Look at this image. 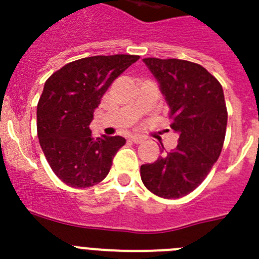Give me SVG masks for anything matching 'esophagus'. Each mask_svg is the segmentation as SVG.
<instances>
[{"mask_svg":"<svg viewBox=\"0 0 259 259\" xmlns=\"http://www.w3.org/2000/svg\"><path fill=\"white\" fill-rule=\"evenodd\" d=\"M130 140H132V142H134V144H141V142L144 141V138H142L141 136H137V134L130 136Z\"/></svg>","mask_w":259,"mask_h":259,"instance_id":"34e87169","label":"esophagus"}]
</instances>
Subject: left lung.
Segmentation results:
<instances>
[{
  "label": "left lung",
  "mask_w": 259,
  "mask_h": 259,
  "mask_svg": "<svg viewBox=\"0 0 259 259\" xmlns=\"http://www.w3.org/2000/svg\"><path fill=\"white\" fill-rule=\"evenodd\" d=\"M144 63L160 83L179 142L176 149L141 165V180L154 195L179 199L203 183L221 156L227 126L225 94L200 64L157 58Z\"/></svg>",
  "instance_id": "8db88e82"
}]
</instances>
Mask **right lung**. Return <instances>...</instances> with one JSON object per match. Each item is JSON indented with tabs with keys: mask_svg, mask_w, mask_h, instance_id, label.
Wrapping results in <instances>:
<instances>
[{
	"mask_svg": "<svg viewBox=\"0 0 259 259\" xmlns=\"http://www.w3.org/2000/svg\"><path fill=\"white\" fill-rule=\"evenodd\" d=\"M137 55L90 56L71 62L47 79L37 103V137L55 175L74 188L101 183L126 144L121 136L94 138V110L110 84Z\"/></svg>",
	"mask_w": 259,
	"mask_h": 259,
	"instance_id": "1",
	"label": "right lung"
}]
</instances>
